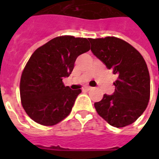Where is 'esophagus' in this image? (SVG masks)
Wrapping results in <instances>:
<instances>
[{"label":"esophagus","mask_w":159,"mask_h":159,"mask_svg":"<svg viewBox=\"0 0 159 159\" xmlns=\"http://www.w3.org/2000/svg\"><path fill=\"white\" fill-rule=\"evenodd\" d=\"M92 87H89V86H87V87H85L84 88H83V90H85V91H90V90H92Z\"/></svg>","instance_id":"34e87169"}]
</instances>
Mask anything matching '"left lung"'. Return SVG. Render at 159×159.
<instances>
[{
  "label": "left lung",
  "mask_w": 159,
  "mask_h": 159,
  "mask_svg": "<svg viewBox=\"0 0 159 159\" xmlns=\"http://www.w3.org/2000/svg\"><path fill=\"white\" fill-rule=\"evenodd\" d=\"M92 53L118 75L112 95L94 104L97 113L117 128L134 123L143 113L150 97V77L143 56L116 37L90 39Z\"/></svg>",
  "instance_id": "1"
}]
</instances>
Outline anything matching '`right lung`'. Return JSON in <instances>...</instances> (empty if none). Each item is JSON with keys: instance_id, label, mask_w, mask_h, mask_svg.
<instances>
[{"instance_id": "right-lung-1", "label": "right lung", "mask_w": 159, "mask_h": 159, "mask_svg": "<svg viewBox=\"0 0 159 159\" xmlns=\"http://www.w3.org/2000/svg\"><path fill=\"white\" fill-rule=\"evenodd\" d=\"M90 39L56 37L37 48L20 78L22 106L36 123L51 126L70 114L82 90L65 87L62 79L72 73L79 55L90 50Z\"/></svg>"}]
</instances>
